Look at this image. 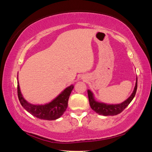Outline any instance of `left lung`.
Returning a JSON list of instances; mask_svg holds the SVG:
<instances>
[{
    "label": "left lung",
    "instance_id": "1",
    "mask_svg": "<svg viewBox=\"0 0 152 152\" xmlns=\"http://www.w3.org/2000/svg\"><path fill=\"white\" fill-rule=\"evenodd\" d=\"M137 88V78H136L135 86L133 91L127 99L119 104H107L104 102H99L94 99L93 92L91 90H88V96L90 106L94 111L99 115H104V116H113L117 115L121 113L126 107H127L134 98Z\"/></svg>",
    "mask_w": 152,
    "mask_h": 152
}]
</instances>
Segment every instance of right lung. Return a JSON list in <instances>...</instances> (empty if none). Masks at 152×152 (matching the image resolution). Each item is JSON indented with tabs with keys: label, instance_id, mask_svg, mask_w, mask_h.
Returning <instances> with one entry per match:
<instances>
[{
	"label": "right lung",
	"instance_id": "1",
	"mask_svg": "<svg viewBox=\"0 0 152 152\" xmlns=\"http://www.w3.org/2000/svg\"><path fill=\"white\" fill-rule=\"evenodd\" d=\"M17 93L20 104L28 113L40 119L48 121L60 118L68 107L69 96L74 88V85L69 86L61 91L55 99L44 104H33L24 99L20 92L17 75Z\"/></svg>",
	"mask_w": 152,
	"mask_h": 152
}]
</instances>
